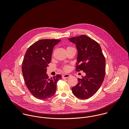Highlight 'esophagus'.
Here are the masks:
<instances>
[{"instance_id":"34e87169","label":"esophagus","mask_w":129,"mask_h":129,"mask_svg":"<svg viewBox=\"0 0 129 129\" xmlns=\"http://www.w3.org/2000/svg\"><path fill=\"white\" fill-rule=\"evenodd\" d=\"M71 76V75L70 74H63L62 75V78H68L70 77Z\"/></svg>"}]
</instances>
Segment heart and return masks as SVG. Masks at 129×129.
<instances>
[{
  "instance_id": "heart-1",
  "label": "heart",
  "mask_w": 129,
  "mask_h": 129,
  "mask_svg": "<svg viewBox=\"0 0 129 129\" xmlns=\"http://www.w3.org/2000/svg\"><path fill=\"white\" fill-rule=\"evenodd\" d=\"M71 48V47H68V48ZM63 71H64L66 72H68L70 70V67L69 66H65L63 67Z\"/></svg>"
}]
</instances>
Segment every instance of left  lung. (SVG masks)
<instances>
[{
  "instance_id": "obj_1",
  "label": "left lung",
  "mask_w": 129,
  "mask_h": 129,
  "mask_svg": "<svg viewBox=\"0 0 129 129\" xmlns=\"http://www.w3.org/2000/svg\"><path fill=\"white\" fill-rule=\"evenodd\" d=\"M69 40L76 45L78 54L76 71L86 74L78 78V83L72 88L74 96L87 99L93 96L101 86L105 75V58L100 45L84 35Z\"/></svg>"
}]
</instances>
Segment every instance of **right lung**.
<instances>
[{"mask_svg": "<svg viewBox=\"0 0 129 129\" xmlns=\"http://www.w3.org/2000/svg\"><path fill=\"white\" fill-rule=\"evenodd\" d=\"M60 41L56 39H42L32 44L27 50L22 64L25 84L37 99H47L54 96L57 82L61 75L49 78L47 67L50 63L54 46Z\"/></svg>", "mask_w": 129, "mask_h": 129, "instance_id": "right-lung-1", "label": "right lung"}]
</instances>
